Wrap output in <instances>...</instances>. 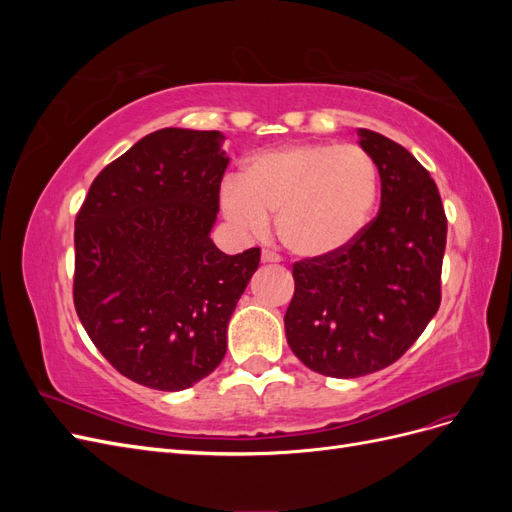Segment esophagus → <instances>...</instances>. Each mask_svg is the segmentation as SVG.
I'll return each instance as SVG.
<instances>
[{"instance_id":"obj_1","label":"esophagus","mask_w":512,"mask_h":512,"mask_svg":"<svg viewBox=\"0 0 512 512\" xmlns=\"http://www.w3.org/2000/svg\"><path fill=\"white\" fill-rule=\"evenodd\" d=\"M260 260L265 262V265H275V262H280V256H277L275 252H271V250H265L260 254Z\"/></svg>"}]
</instances>
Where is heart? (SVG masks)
<instances>
[{
	"mask_svg": "<svg viewBox=\"0 0 512 512\" xmlns=\"http://www.w3.org/2000/svg\"><path fill=\"white\" fill-rule=\"evenodd\" d=\"M376 162L354 145L299 143L254 153L241 179L228 177L220 205L247 232H262L277 213V237L299 258L348 250L378 205Z\"/></svg>",
	"mask_w": 512,
	"mask_h": 512,
	"instance_id": "b5f03b06",
	"label": "heart"
}]
</instances>
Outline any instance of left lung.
<instances>
[{
	"mask_svg": "<svg viewBox=\"0 0 512 512\" xmlns=\"http://www.w3.org/2000/svg\"><path fill=\"white\" fill-rule=\"evenodd\" d=\"M356 134L378 168L380 211L348 250L294 265L284 316L290 350L331 378L389 367L440 307L446 215L436 183L391 138Z\"/></svg>",
	"mask_w": 512,
	"mask_h": 512,
	"instance_id": "obj_1",
	"label": "left lung"
}]
</instances>
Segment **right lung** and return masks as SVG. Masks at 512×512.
<instances>
[{
  "label": "right lung",
  "instance_id": "obj_1",
  "mask_svg": "<svg viewBox=\"0 0 512 512\" xmlns=\"http://www.w3.org/2000/svg\"><path fill=\"white\" fill-rule=\"evenodd\" d=\"M218 130L162 128L94 179L74 224V307L119 374L158 391L207 378L260 250L211 239L228 166Z\"/></svg>",
  "mask_w": 512,
  "mask_h": 512
}]
</instances>
